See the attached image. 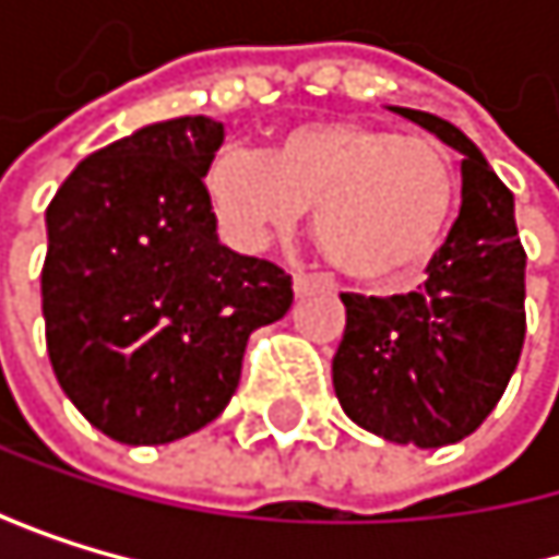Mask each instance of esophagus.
I'll return each instance as SVG.
<instances>
[{"label":"esophagus","instance_id":"esophagus-1","mask_svg":"<svg viewBox=\"0 0 559 559\" xmlns=\"http://www.w3.org/2000/svg\"><path fill=\"white\" fill-rule=\"evenodd\" d=\"M314 288H332V277H325V274H295V295L298 298L314 292Z\"/></svg>","mask_w":559,"mask_h":559}]
</instances>
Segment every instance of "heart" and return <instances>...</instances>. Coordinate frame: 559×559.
Instances as JSON below:
<instances>
[{
    "mask_svg": "<svg viewBox=\"0 0 559 559\" xmlns=\"http://www.w3.org/2000/svg\"><path fill=\"white\" fill-rule=\"evenodd\" d=\"M204 187L221 230L251 251L314 207L321 254L376 288L405 285L432 264L460 198L439 143L358 120L295 123L271 154L227 146Z\"/></svg>",
    "mask_w": 559,
    "mask_h": 559,
    "instance_id": "b5f03b06",
    "label": "heart"
}]
</instances>
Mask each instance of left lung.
<instances>
[{
	"instance_id": "left-lung-1",
	"label": "left lung",
	"mask_w": 559,
	"mask_h": 559,
	"mask_svg": "<svg viewBox=\"0 0 559 559\" xmlns=\"http://www.w3.org/2000/svg\"><path fill=\"white\" fill-rule=\"evenodd\" d=\"M463 154V207L409 295H342L332 385L345 416L399 445L460 442L497 409L526 335V254L513 194L483 150L432 114L389 106Z\"/></svg>"
}]
</instances>
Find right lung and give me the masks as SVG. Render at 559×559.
Segmentation results:
<instances>
[{"label": "right lung", "mask_w": 559, "mask_h": 559, "mask_svg": "<svg viewBox=\"0 0 559 559\" xmlns=\"http://www.w3.org/2000/svg\"><path fill=\"white\" fill-rule=\"evenodd\" d=\"M211 117L146 123L90 154L46 207L43 318L52 372L110 439L164 445L214 423L248 335L285 318L292 277L221 245Z\"/></svg>", "instance_id": "obj_1"}]
</instances>
